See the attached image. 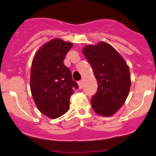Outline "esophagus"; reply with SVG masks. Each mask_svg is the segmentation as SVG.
<instances>
[{"label":"esophagus","instance_id":"obj_1","mask_svg":"<svg viewBox=\"0 0 156 156\" xmlns=\"http://www.w3.org/2000/svg\"><path fill=\"white\" fill-rule=\"evenodd\" d=\"M78 87H79V89H81L82 88V85H83V84H82V80H81V81H79V82H78Z\"/></svg>","mask_w":156,"mask_h":156}]
</instances>
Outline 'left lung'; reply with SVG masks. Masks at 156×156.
Returning <instances> with one entry per match:
<instances>
[{
    "instance_id": "left-lung-1",
    "label": "left lung",
    "mask_w": 156,
    "mask_h": 156,
    "mask_svg": "<svg viewBox=\"0 0 156 156\" xmlns=\"http://www.w3.org/2000/svg\"><path fill=\"white\" fill-rule=\"evenodd\" d=\"M82 52L91 65L98 85L91 100L93 111L101 116L113 115L125 103L130 89L128 65L111 44L104 41L85 46Z\"/></svg>"
}]
</instances>
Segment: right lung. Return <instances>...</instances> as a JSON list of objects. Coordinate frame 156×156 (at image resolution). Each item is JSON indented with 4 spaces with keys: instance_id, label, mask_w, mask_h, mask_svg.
<instances>
[{
    "instance_id": "add662e5",
    "label": "right lung",
    "mask_w": 156,
    "mask_h": 156,
    "mask_svg": "<svg viewBox=\"0 0 156 156\" xmlns=\"http://www.w3.org/2000/svg\"><path fill=\"white\" fill-rule=\"evenodd\" d=\"M72 46L62 39H52L37 50L32 61L31 94L37 109L50 119L60 117L69 110L70 96L78 87L63 64Z\"/></svg>"
}]
</instances>
